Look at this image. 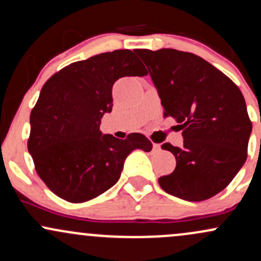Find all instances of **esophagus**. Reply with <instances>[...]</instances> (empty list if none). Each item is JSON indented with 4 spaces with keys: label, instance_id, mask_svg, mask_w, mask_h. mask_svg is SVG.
Segmentation results:
<instances>
[{
    "label": "esophagus",
    "instance_id": "obj_1",
    "mask_svg": "<svg viewBox=\"0 0 261 261\" xmlns=\"http://www.w3.org/2000/svg\"><path fill=\"white\" fill-rule=\"evenodd\" d=\"M153 149L154 151H160L161 145H158V143H153Z\"/></svg>",
    "mask_w": 261,
    "mask_h": 261
}]
</instances>
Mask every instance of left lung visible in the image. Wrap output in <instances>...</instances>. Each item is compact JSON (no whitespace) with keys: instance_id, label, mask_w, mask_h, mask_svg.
<instances>
[{"instance_id":"1","label":"left lung","mask_w":261,"mask_h":261,"mask_svg":"<svg viewBox=\"0 0 261 261\" xmlns=\"http://www.w3.org/2000/svg\"><path fill=\"white\" fill-rule=\"evenodd\" d=\"M164 116L181 126L184 145L162 148L175 155L174 172L158 179L170 195L202 201L222 191L247 160L251 121L242 92L200 56L174 49H140Z\"/></svg>"}]
</instances>
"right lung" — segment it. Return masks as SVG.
Listing matches in <instances>:
<instances>
[{
    "mask_svg": "<svg viewBox=\"0 0 261 261\" xmlns=\"http://www.w3.org/2000/svg\"><path fill=\"white\" fill-rule=\"evenodd\" d=\"M146 74L135 53L115 50L73 62L47 80L31 114L28 151L54 194L70 202L94 199L116 184L134 149L151 151L143 135L120 140L99 130L112 112L115 81Z\"/></svg>",
    "mask_w": 261,
    "mask_h": 261,
    "instance_id": "add662e5",
    "label": "right lung"
}]
</instances>
